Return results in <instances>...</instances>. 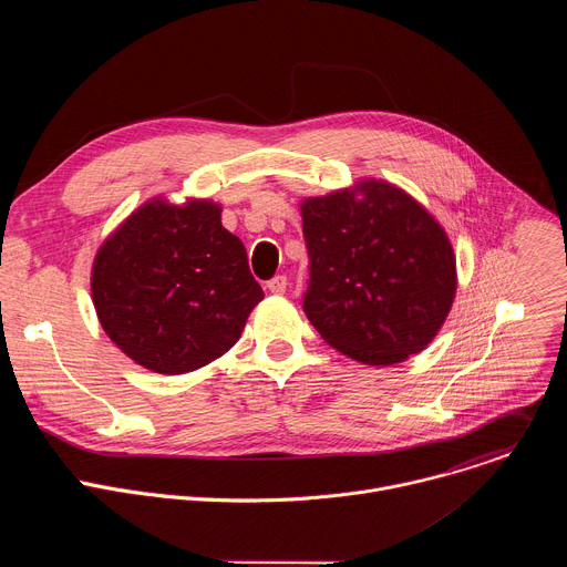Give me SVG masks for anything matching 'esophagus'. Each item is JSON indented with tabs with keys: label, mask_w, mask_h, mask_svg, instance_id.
I'll use <instances>...</instances> for the list:
<instances>
[{
	"label": "esophagus",
	"mask_w": 567,
	"mask_h": 567,
	"mask_svg": "<svg viewBox=\"0 0 567 567\" xmlns=\"http://www.w3.org/2000/svg\"><path fill=\"white\" fill-rule=\"evenodd\" d=\"M267 287H269V291L276 293V296L285 293V291H287V276H276V278H271V280L267 282Z\"/></svg>",
	"instance_id": "obj_1"
}]
</instances>
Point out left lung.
Returning a JSON list of instances; mask_svg holds the SVG:
<instances>
[{
	"label": "left lung",
	"instance_id": "1",
	"mask_svg": "<svg viewBox=\"0 0 567 567\" xmlns=\"http://www.w3.org/2000/svg\"><path fill=\"white\" fill-rule=\"evenodd\" d=\"M309 251L302 309L328 346L365 365H394L440 332L457 289L442 224L383 179L300 202Z\"/></svg>",
	"mask_w": 567,
	"mask_h": 567
}]
</instances>
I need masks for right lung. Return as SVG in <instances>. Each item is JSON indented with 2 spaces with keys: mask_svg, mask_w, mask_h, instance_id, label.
Wrapping results in <instances>:
<instances>
[{
  "mask_svg": "<svg viewBox=\"0 0 567 567\" xmlns=\"http://www.w3.org/2000/svg\"><path fill=\"white\" fill-rule=\"evenodd\" d=\"M262 298L245 245L210 199H147L103 241L92 267L101 328L158 374H186L226 354Z\"/></svg>",
  "mask_w": 567,
  "mask_h": 567,
  "instance_id": "obj_1",
  "label": "right lung"
}]
</instances>
